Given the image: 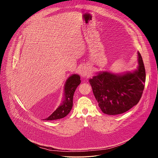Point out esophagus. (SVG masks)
<instances>
[{
    "mask_svg": "<svg viewBox=\"0 0 158 158\" xmlns=\"http://www.w3.org/2000/svg\"><path fill=\"white\" fill-rule=\"evenodd\" d=\"M89 74V68H87L86 66H83V68L81 69L80 75H81V76L82 77H86Z\"/></svg>",
    "mask_w": 158,
    "mask_h": 158,
    "instance_id": "obj_1",
    "label": "esophagus"
}]
</instances>
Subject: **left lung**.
I'll return each mask as SVG.
<instances>
[{
    "instance_id": "1",
    "label": "left lung",
    "mask_w": 158,
    "mask_h": 158,
    "mask_svg": "<svg viewBox=\"0 0 158 158\" xmlns=\"http://www.w3.org/2000/svg\"><path fill=\"white\" fill-rule=\"evenodd\" d=\"M138 66L133 71L114 73L99 72L89 80L98 106L108 115L125 113L139 102L145 82V70L140 53Z\"/></svg>"
}]
</instances>
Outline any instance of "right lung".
Here are the masks:
<instances>
[{"mask_svg": "<svg viewBox=\"0 0 158 158\" xmlns=\"http://www.w3.org/2000/svg\"><path fill=\"white\" fill-rule=\"evenodd\" d=\"M80 77L78 74L70 75L64 84V97L62 103L56 110L44 120H53L66 117L72 110L73 106V97L75 89L80 84Z\"/></svg>", "mask_w": 158, "mask_h": 158, "instance_id": "obj_1", "label": "right lung"}]
</instances>
